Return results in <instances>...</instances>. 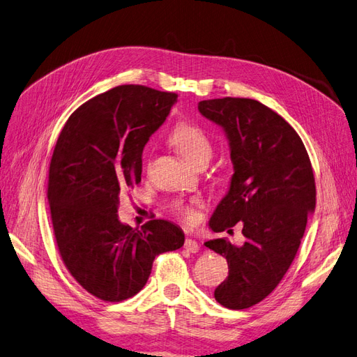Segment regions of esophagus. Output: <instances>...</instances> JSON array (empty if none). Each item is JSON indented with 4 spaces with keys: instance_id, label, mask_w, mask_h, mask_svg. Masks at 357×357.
<instances>
[{
    "instance_id": "1",
    "label": "esophagus",
    "mask_w": 357,
    "mask_h": 357,
    "mask_svg": "<svg viewBox=\"0 0 357 357\" xmlns=\"http://www.w3.org/2000/svg\"><path fill=\"white\" fill-rule=\"evenodd\" d=\"M185 248H186L188 252H190V253H197V252L199 250V245H198V243H197L195 240L186 238V241H185Z\"/></svg>"
}]
</instances>
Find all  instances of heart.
Segmentation results:
<instances>
[{"label":"heart","mask_w":357,"mask_h":357,"mask_svg":"<svg viewBox=\"0 0 357 357\" xmlns=\"http://www.w3.org/2000/svg\"><path fill=\"white\" fill-rule=\"evenodd\" d=\"M171 143L178 150L180 155L193 165L202 160L208 162L213 155L210 137L205 134L202 128L192 123L178 125L171 134ZM201 205V199L197 198L190 201H176L171 205V211L181 222L192 225L198 220V208Z\"/></svg>","instance_id":"heart-1"}]
</instances>
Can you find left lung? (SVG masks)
<instances>
[{
    "label": "left lung",
    "instance_id": "1",
    "mask_svg": "<svg viewBox=\"0 0 357 357\" xmlns=\"http://www.w3.org/2000/svg\"><path fill=\"white\" fill-rule=\"evenodd\" d=\"M198 109L223 126L235 169L210 228L232 232L240 222L245 238L241 247L228 238L205 243L229 268L214 298L226 308H250L271 294L294 262L316 208L314 172L295 129L262 102L226 96L201 101Z\"/></svg>",
    "mask_w": 357,
    "mask_h": 357
}]
</instances>
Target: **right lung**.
Instances as JSON below:
<instances>
[{
    "label": "right lung",
    "mask_w": 357,
    "mask_h": 357,
    "mask_svg": "<svg viewBox=\"0 0 357 357\" xmlns=\"http://www.w3.org/2000/svg\"><path fill=\"white\" fill-rule=\"evenodd\" d=\"M177 96L142 84L117 86L82 104L58 137L47 181L53 234L68 273L101 301L137 295L155 257L185 243L168 220L132 229L117 218L119 195L142 181L143 149Z\"/></svg>",
    "instance_id": "add662e5"
}]
</instances>
